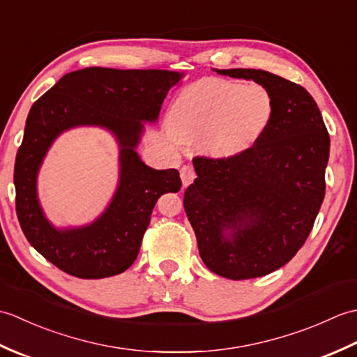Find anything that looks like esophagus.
<instances>
[{
    "label": "esophagus",
    "mask_w": 357,
    "mask_h": 357,
    "mask_svg": "<svg viewBox=\"0 0 357 357\" xmlns=\"http://www.w3.org/2000/svg\"><path fill=\"white\" fill-rule=\"evenodd\" d=\"M195 178H196V174H195V170H193L192 165H184L183 169H181V179H183V187L190 185Z\"/></svg>",
    "instance_id": "obj_1"
}]
</instances>
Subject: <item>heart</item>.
<instances>
[{
	"label": "heart",
	"mask_w": 357,
	"mask_h": 357,
	"mask_svg": "<svg viewBox=\"0 0 357 357\" xmlns=\"http://www.w3.org/2000/svg\"><path fill=\"white\" fill-rule=\"evenodd\" d=\"M271 116L273 98L264 86L206 78L176 96L167 123L179 142L202 141L210 156L231 159L261 139Z\"/></svg>",
	"instance_id": "b5f03b06"
}]
</instances>
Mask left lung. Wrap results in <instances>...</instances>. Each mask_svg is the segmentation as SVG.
<instances>
[{
	"instance_id": "8db88e82",
	"label": "left lung",
	"mask_w": 357,
	"mask_h": 357,
	"mask_svg": "<svg viewBox=\"0 0 357 357\" xmlns=\"http://www.w3.org/2000/svg\"><path fill=\"white\" fill-rule=\"evenodd\" d=\"M252 79L273 98L255 146L231 159L195 158L198 178L184 208L204 264L219 276L252 279L282 267L304 245L325 196L330 135L304 87L256 69H213Z\"/></svg>"
}]
</instances>
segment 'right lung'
Listing matches in <instances>:
<instances>
[{"label":"right lung","mask_w":357,"mask_h":357,"mask_svg":"<svg viewBox=\"0 0 357 357\" xmlns=\"http://www.w3.org/2000/svg\"><path fill=\"white\" fill-rule=\"evenodd\" d=\"M184 75L87 67L64 75L32 105L15 159L17 215L30 245L59 270L81 279H101L119 275L135 262L159 196L183 185L178 170L151 169L136 149L146 124L158 123L167 93ZM79 126L102 128L114 136L119 184L92 223L58 227L43 213L37 174L52 142Z\"/></svg>","instance_id":"1"}]
</instances>
